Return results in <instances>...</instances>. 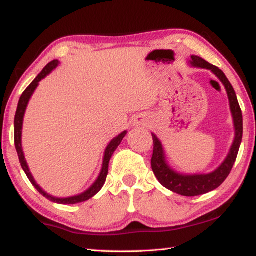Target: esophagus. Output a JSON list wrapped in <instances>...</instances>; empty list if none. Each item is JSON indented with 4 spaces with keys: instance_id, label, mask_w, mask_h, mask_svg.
<instances>
[{
    "instance_id": "obj_1",
    "label": "esophagus",
    "mask_w": 256,
    "mask_h": 256,
    "mask_svg": "<svg viewBox=\"0 0 256 256\" xmlns=\"http://www.w3.org/2000/svg\"><path fill=\"white\" fill-rule=\"evenodd\" d=\"M136 124L138 125H138H142V126H146V125L148 124V118H141V120H136Z\"/></svg>"
}]
</instances>
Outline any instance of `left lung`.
I'll use <instances>...</instances> for the list:
<instances>
[{
  "label": "left lung",
  "mask_w": 256,
  "mask_h": 256,
  "mask_svg": "<svg viewBox=\"0 0 256 256\" xmlns=\"http://www.w3.org/2000/svg\"><path fill=\"white\" fill-rule=\"evenodd\" d=\"M190 58H192L190 60V66L210 70L224 84L229 99V107H230L234 128H235V138H234L232 144L227 157L224 158L216 170L208 172V174H183V172H176L174 168L170 166L162 141L154 133H151L154 138V154L151 158V167H152L154 176L164 188L183 196H202V194L211 192V190L219 188L228 177L234 164L236 162L242 138V110L237 100L235 90H234L227 76L219 68L208 63L206 60L196 55H192Z\"/></svg>",
  "instance_id": "left-lung-1"
}]
</instances>
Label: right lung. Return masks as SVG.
Segmentation results:
<instances>
[{
    "label": "right lung",
    "mask_w": 256,
    "mask_h": 256,
    "mask_svg": "<svg viewBox=\"0 0 256 256\" xmlns=\"http://www.w3.org/2000/svg\"><path fill=\"white\" fill-rule=\"evenodd\" d=\"M58 64H60V60H52V62L47 64V66L42 68V71L40 73V74L36 76V79H34L32 84H29L28 88L24 90L22 94H21L19 102H18V108H16V116H14V144H16V152H18V157L20 160L21 167H22V170L26 172V175H27L29 180L32 182V184L34 186V188H36L42 196L48 198V200L52 202L58 203V204H76V203H80V202H84L86 200H89V198H92V196H96L99 190L102 188V186L106 182L107 174H108V164H110V160L112 158V154H114V151L118 149V146L120 144V142H122L124 136H126L128 131H123L122 133L118 134V136H115L114 138H112L110 144H108V146L105 149V152H104L100 172H99L97 180L94 182L92 185L90 186L88 190H86L84 192H82L80 194H76V196H68V198H56V196H50V194L45 192V190L37 184V182L34 180L32 174L30 172L28 164H27V162H26L24 154L22 150V125H24V118L26 110H27L28 102L30 100V98H32V96L34 94V90L37 89L40 82L44 79V78L48 76L52 71L55 70V68L58 66Z\"/></svg>",
    "instance_id": "obj_1"
}]
</instances>
